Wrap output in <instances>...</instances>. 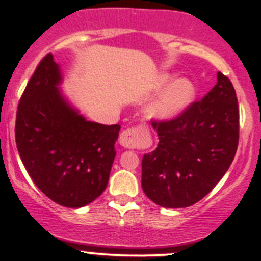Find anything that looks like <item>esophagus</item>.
<instances>
[{
	"instance_id": "obj_1",
	"label": "esophagus",
	"mask_w": 261,
	"mask_h": 261,
	"mask_svg": "<svg viewBox=\"0 0 261 261\" xmlns=\"http://www.w3.org/2000/svg\"><path fill=\"white\" fill-rule=\"evenodd\" d=\"M120 145L127 149H135V147L144 145L145 143V136L139 128L130 127L127 130H123L120 135Z\"/></svg>"
}]
</instances>
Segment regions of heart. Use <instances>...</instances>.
<instances>
[{"label":"heart","instance_id":"heart-1","mask_svg":"<svg viewBox=\"0 0 261 261\" xmlns=\"http://www.w3.org/2000/svg\"><path fill=\"white\" fill-rule=\"evenodd\" d=\"M164 91L149 105L147 115L155 120H170L186 111L196 97V87L188 80L163 75L159 83Z\"/></svg>","mask_w":261,"mask_h":261}]
</instances>
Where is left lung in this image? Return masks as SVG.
I'll return each instance as SVG.
<instances>
[{
    "label": "left lung",
    "instance_id": "obj_1",
    "mask_svg": "<svg viewBox=\"0 0 261 261\" xmlns=\"http://www.w3.org/2000/svg\"><path fill=\"white\" fill-rule=\"evenodd\" d=\"M158 147L143 156L141 186L147 198L165 208L201 201L230 168L239 144V105L232 83H217L169 121L151 122Z\"/></svg>",
    "mask_w": 261,
    "mask_h": 261
}]
</instances>
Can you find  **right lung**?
I'll list each match as a JSON object with an SVG mask.
<instances>
[{"mask_svg":"<svg viewBox=\"0 0 261 261\" xmlns=\"http://www.w3.org/2000/svg\"><path fill=\"white\" fill-rule=\"evenodd\" d=\"M62 81L48 54L21 96L15 138L36 187L55 203L80 208L106 189L120 125L87 121L63 96Z\"/></svg>","mask_w":261,"mask_h":261,"instance_id":"1","label":"right lung"}]
</instances>
